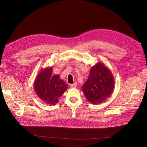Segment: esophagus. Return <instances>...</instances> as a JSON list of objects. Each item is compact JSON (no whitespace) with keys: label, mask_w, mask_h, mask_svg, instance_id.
Instances as JSON below:
<instances>
[{"label":"esophagus","mask_w":147,"mask_h":147,"mask_svg":"<svg viewBox=\"0 0 147 147\" xmlns=\"http://www.w3.org/2000/svg\"><path fill=\"white\" fill-rule=\"evenodd\" d=\"M77 85V83H74L73 84H70V88H76Z\"/></svg>","instance_id":"34e87169"}]
</instances>
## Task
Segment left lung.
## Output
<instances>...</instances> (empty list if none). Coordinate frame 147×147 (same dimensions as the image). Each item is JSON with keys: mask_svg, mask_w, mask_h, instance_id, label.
<instances>
[{"mask_svg": "<svg viewBox=\"0 0 147 147\" xmlns=\"http://www.w3.org/2000/svg\"><path fill=\"white\" fill-rule=\"evenodd\" d=\"M114 88L113 75L102 63L91 67L87 81L82 86L86 98L92 104L102 103L112 94Z\"/></svg>", "mask_w": 147, "mask_h": 147, "instance_id": "left-lung-1", "label": "left lung"}]
</instances>
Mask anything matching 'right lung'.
I'll return each mask as SVG.
<instances>
[{"mask_svg":"<svg viewBox=\"0 0 147 147\" xmlns=\"http://www.w3.org/2000/svg\"><path fill=\"white\" fill-rule=\"evenodd\" d=\"M52 67L41 69L34 83L37 96L45 103L53 105L67 90L68 85L61 80L59 75H52Z\"/></svg>","mask_w":147,"mask_h":147,"instance_id":"right-lung-1","label":"right lung"}]
</instances>
